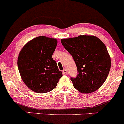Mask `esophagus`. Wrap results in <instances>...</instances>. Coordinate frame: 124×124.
Returning a JSON list of instances; mask_svg holds the SVG:
<instances>
[{"mask_svg": "<svg viewBox=\"0 0 124 124\" xmlns=\"http://www.w3.org/2000/svg\"><path fill=\"white\" fill-rule=\"evenodd\" d=\"M62 73H63L64 74H67V70L65 69V68H64V69L62 70Z\"/></svg>", "mask_w": 124, "mask_h": 124, "instance_id": "34e87169", "label": "esophagus"}]
</instances>
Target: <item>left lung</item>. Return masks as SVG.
Here are the masks:
<instances>
[{
    "mask_svg": "<svg viewBox=\"0 0 124 124\" xmlns=\"http://www.w3.org/2000/svg\"><path fill=\"white\" fill-rule=\"evenodd\" d=\"M61 42L77 67V76L71 78L74 87L85 94L97 90L106 80L111 67L110 57L105 44L93 36L62 39Z\"/></svg>",
    "mask_w": 124,
    "mask_h": 124,
    "instance_id": "obj_1",
    "label": "left lung"
}]
</instances>
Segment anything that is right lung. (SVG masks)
<instances>
[{
    "mask_svg": "<svg viewBox=\"0 0 124 124\" xmlns=\"http://www.w3.org/2000/svg\"><path fill=\"white\" fill-rule=\"evenodd\" d=\"M57 39L39 36L23 47L18 58V68L21 78L32 91L49 92L56 87L62 76L52 58Z\"/></svg>",
    "mask_w": 124,
    "mask_h": 124,
    "instance_id": "right-lung-1",
    "label": "right lung"
}]
</instances>
